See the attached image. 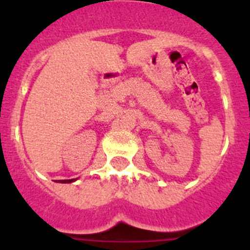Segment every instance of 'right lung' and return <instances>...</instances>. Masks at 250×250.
<instances>
[{
	"label": "right lung",
	"mask_w": 250,
	"mask_h": 250,
	"mask_svg": "<svg viewBox=\"0 0 250 250\" xmlns=\"http://www.w3.org/2000/svg\"><path fill=\"white\" fill-rule=\"evenodd\" d=\"M60 183H72L75 182V179H68V180H59Z\"/></svg>",
	"instance_id": "obj_1"
}]
</instances>
